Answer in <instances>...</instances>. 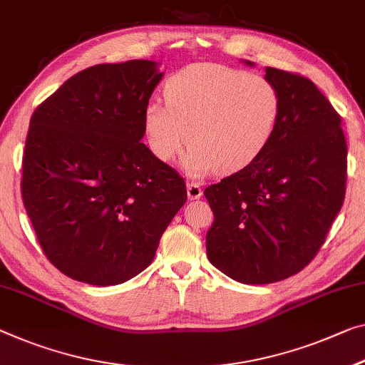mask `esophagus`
<instances>
[{
	"instance_id": "1",
	"label": "esophagus",
	"mask_w": 365,
	"mask_h": 365,
	"mask_svg": "<svg viewBox=\"0 0 365 365\" xmlns=\"http://www.w3.org/2000/svg\"><path fill=\"white\" fill-rule=\"evenodd\" d=\"M202 195V187L199 182H187V197L190 200H197Z\"/></svg>"
}]
</instances>
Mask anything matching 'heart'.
I'll return each instance as SVG.
<instances>
[{
	"label": "heart",
	"mask_w": 365,
	"mask_h": 365,
	"mask_svg": "<svg viewBox=\"0 0 365 365\" xmlns=\"http://www.w3.org/2000/svg\"><path fill=\"white\" fill-rule=\"evenodd\" d=\"M165 104L143 109V133L156 160L170 163L190 142L182 166L200 178L237 173L264 153L276 135L284 98L272 81L215 63L189 65L168 78Z\"/></svg>",
	"instance_id": "heart-1"
}]
</instances>
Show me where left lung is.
I'll return each mask as SVG.
<instances>
[{
    "instance_id": "1",
    "label": "left lung",
    "mask_w": 365,
    "mask_h": 365,
    "mask_svg": "<svg viewBox=\"0 0 365 365\" xmlns=\"http://www.w3.org/2000/svg\"><path fill=\"white\" fill-rule=\"evenodd\" d=\"M264 78L284 98L276 135L250 166L204 190L215 215L207 256L241 284L277 282L310 264L346 194L341 115L307 76L267 66Z\"/></svg>"
}]
</instances>
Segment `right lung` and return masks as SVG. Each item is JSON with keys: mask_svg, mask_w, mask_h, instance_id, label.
Returning a JSON list of instances; mask_svg holds the SVG:
<instances>
[{"mask_svg": "<svg viewBox=\"0 0 365 365\" xmlns=\"http://www.w3.org/2000/svg\"><path fill=\"white\" fill-rule=\"evenodd\" d=\"M161 78L150 60L94 65L34 110L22 202L42 251L65 276L101 287L135 277L187 199L178 171L140 142Z\"/></svg>", "mask_w": 365, "mask_h": 365, "instance_id": "1", "label": "right lung"}]
</instances>
